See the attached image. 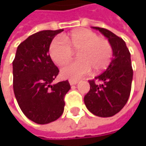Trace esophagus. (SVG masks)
I'll return each instance as SVG.
<instances>
[{
  "mask_svg": "<svg viewBox=\"0 0 146 146\" xmlns=\"http://www.w3.org/2000/svg\"><path fill=\"white\" fill-rule=\"evenodd\" d=\"M68 82H69V84H70V85H75V84H78V80H74V79H69L68 80Z\"/></svg>",
  "mask_w": 146,
  "mask_h": 146,
  "instance_id": "34e87169",
  "label": "esophagus"
}]
</instances>
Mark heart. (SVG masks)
I'll use <instances>...</instances> for the list:
<instances>
[{"label":"heart","instance_id":"1","mask_svg":"<svg viewBox=\"0 0 146 146\" xmlns=\"http://www.w3.org/2000/svg\"><path fill=\"white\" fill-rule=\"evenodd\" d=\"M73 50H78L79 59L61 68L60 73L64 78L78 79L90 73L91 68L95 71L103 70L109 65L112 56L110 42L89 29H78L69 35L54 39L49 53L55 63L62 65L71 60Z\"/></svg>","mask_w":146,"mask_h":146}]
</instances>
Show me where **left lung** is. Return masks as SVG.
I'll list each match as a JSON object with an SVG mask.
<instances>
[{"mask_svg": "<svg viewBox=\"0 0 146 146\" xmlns=\"http://www.w3.org/2000/svg\"><path fill=\"white\" fill-rule=\"evenodd\" d=\"M108 39L112 48V59L106 70L96 77L98 84L90 80V90L84 96L87 109L96 116L112 117L119 112L129 100L133 69L130 52L124 40L108 29L92 27Z\"/></svg>", "mask_w": 146, "mask_h": 146, "instance_id": "8db88e82", "label": "left lung"}]
</instances>
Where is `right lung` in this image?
Masks as SVG:
<instances>
[{
  "mask_svg": "<svg viewBox=\"0 0 146 146\" xmlns=\"http://www.w3.org/2000/svg\"><path fill=\"white\" fill-rule=\"evenodd\" d=\"M63 29L43 30L29 36L17 46L13 62V91L23 114L38 124L58 119L64 111V96L70 90L68 80L53 84L59 70L49 49Z\"/></svg>",
  "mask_w": 146,
  "mask_h": 146,
  "instance_id": "right-lung-1",
  "label": "right lung"
}]
</instances>
